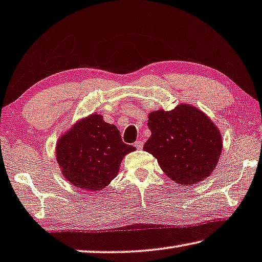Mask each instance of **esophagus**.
<instances>
[{"label":"esophagus","mask_w":262,"mask_h":262,"mask_svg":"<svg viewBox=\"0 0 262 262\" xmlns=\"http://www.w3.org/2000/svg\"><path fill=\"white\" fill-rule=\"evenodd\" d=\"M135 146H136V148H142L143 147V142H142V140H137V142L135 143Z\"/></svg>","instance_id":"obj_1"}]
</instances>
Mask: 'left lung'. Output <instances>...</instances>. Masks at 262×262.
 Returning a JSON list of instances; mask_svg holds the SVG:
<instances>
[{
  "label": "left lung",
  "mask_w": 262,
  "mask_h": 262,
  "mask_svg": "<svg viewBox=\"0 0 262 262\" xmlns=\"http://www.w3.org/2000/svg\"><path fill=\"white\" fill-rule=\"evenodd\" d=\"M151 137L144 150L158 160L165 174L188 185L207 178L223 150L219 130L204 112L191 105L148 115Z\"/></svg>",
  "instance_id": "obj_1"
}]
</instances>
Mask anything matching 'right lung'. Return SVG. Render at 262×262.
Returning a JSON list of instances; mask_svg holds the SVG:
<instances>
[{"mask_svg": "<svg viewBox=\"0 0 262 262\" xmlns=\"http://www.w3.org/2000/svg\"><path fill=\"white\" fill-rule=\"evenodd\" d=\"M135 150L123 142L117 127L94 114L62 136L56 158L74 186L99 191L117 176L124 156Z\"/></svg>", "mask_w": 262, "mask_h": 262, "instance_id": "right-lung-1", "label": "right lung"}]
</instances>
